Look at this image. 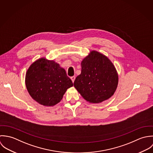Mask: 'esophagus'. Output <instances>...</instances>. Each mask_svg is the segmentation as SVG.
<instances>
[{
  "instance_id": "1",
  "label": "esophagus",
  "mask_w": 153,
  "mask_h": 153,
  "mask_svg": "<svg viewBox=\"0 0 153 153\" xmlns=\"http://www.w3.org/2000/svg\"><path fill=\"white\" fill-rule=\"evenodd\" d=\"M70 78H71L72 82H74V80H75V79H76V77H75V76H72V77H71Z\"/></svg>"
}]
</instances>
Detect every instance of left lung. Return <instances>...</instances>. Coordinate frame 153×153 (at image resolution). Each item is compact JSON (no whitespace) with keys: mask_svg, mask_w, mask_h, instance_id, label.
I'll list each match as a JSON object with an SVG mask.
<instances>
[{"mask_svg":"<svg viewBox=\"0 0 153 153\" xmlns=\"http://www.w3.org/2000/svg\"><path fill=\"white\" fill-rule=\"evenodd\" d=\"M81 66V74L76 78L74 86L86 100L98 103L114 94L118 83V75L107 57L92 51L82 61Z\"/></svg>","mask_w":153,"mask_h":153,"instance_id":"8db88e82","label":"left lung"}]
</instances>
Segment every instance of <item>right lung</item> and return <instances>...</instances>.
I'll return each mask as SVG.
<instances>
[{
  "mask_svg": "<svg viewBox=\"0 0 153 153\" xmlns=\"http://www.w3.org/2000/svg\"><path fill=\"white\" fill-rule=\"evenodd\" d=\"M25 85L32 98L44 106H54L61 101L67 89L73 86L65 70L53 60L41 58L28 69Z\"/></svg>",
  "mask_w": 153,
  "mask_h": 153,
  "instance_id": "add662e5",
  "label": "right lung"
}]
</instances>
